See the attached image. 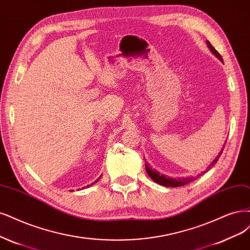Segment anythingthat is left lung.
<instances>
[{"instance_id":"left-lung-1","label":"left lung","mask_w":250,"mask_h":250,"mask_svg":"<svg viewBox=\"0 0 250 250\" xmlns=\"http://www.w3.org/2000/svg\"><path fill=\"white\" fill-rule=\"evenodd\" d=\"M207 42V45H208V47H209V49L212 51V54L213 55H215L216 56L221 62H223L222 61V58H221V56L219 55V53L218 51L215 49L213 46H212V44L211 43L207 40L206 41ZM223 148H225V146H223ZM222 151H223V149L220 151V153L217 155V157L215 158L212 162H211V165L208 167V168L207 169H210L215 163H216L217 161H218V159H219V157H220V155H221V153H222ZM146 160V159H145ZM145 167H146V170H147V174L149 175V177L154 181V182H156V183H158L159 185H162V186H167V187H179V186H183V185H186V184H188L189 182H191V181H193V180H195L197 177H200L201 175H203L204 173H202L201 175H197V177H183V178H171V177H168V176H166V175H160L157 170H155L154 168H152L149 165H148V162L146 161V163H145Z\"/></svg>"}]
</instances>
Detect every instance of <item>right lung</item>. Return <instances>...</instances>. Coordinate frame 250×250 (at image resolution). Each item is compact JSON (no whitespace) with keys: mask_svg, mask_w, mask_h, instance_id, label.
<instances>
[{"mask_svg":"<svg viewBox=\"0 0 250 250\" xmlns=\"http://www.w3.org/2000/svg\"><path fill=\"white\" fill-rule=\"evenodd\" d=\"M100 177H101V176H100ZM98 181H99V178H98V179H97V180H96V181H95V182H94V183H96V182H98ZM94 183H92V184H91V185H93V184H94ZM89 186H90V185H88V186H87V187H89Z\"/></svg>","mask_w":250,"mask_h":250,"instance_id":"add662e5","label":"right lung"}]
</instances>
